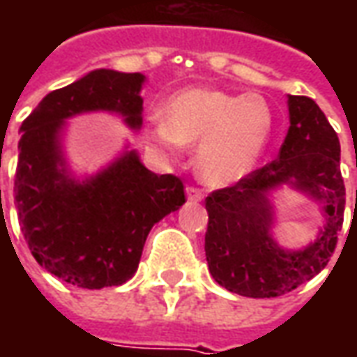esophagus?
<instances>
[{"label": "esophagus", "mask_w": 357, "mask_h": 357, "mask_svg": "<svg viewBox=\"0 0 357 357\" xmlns=\"http://www.w3.org/2000/svg\"><path fill=\"white\" fill-rule=\"evenodd\" d=\"M202 197H204V193H202L199 187H193V185L187 187V199H189V201L199 202L202 201Z\"/></svg>", "instance_id": "1"}]
</instances>
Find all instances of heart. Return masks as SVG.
I'll return each mask as SVG.
<instances>
[{
	"label": "heart",
	"mask_w": 357,
	"mask_h": 357,
	"mask_svg": "<svg viewBox=\"0 0 357 357\" xmlns=\"http://www.w3.org/2000/svg\"><path fill=\"white\" fill-rule=\"evenodd\" d=\"M273 116L260 95L208 88L174 95L143 132L149 147L176 156L181 145H199L197 170L206 183L227 185L245 178L268 145Z\"/></svg>",
	"instance_id": "heart-1"
}]
</instances>
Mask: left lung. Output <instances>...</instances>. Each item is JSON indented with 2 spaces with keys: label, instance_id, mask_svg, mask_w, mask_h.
<instances>
[{
  "label": "left lung",
  "instance_id": "left-lung-1",
  "mask_svg": "<svg viewBox=\"0 0 357 357\" xmlns=\"http://www.w3.org/2000/svg\"><path fill=\"white\" fill-rule=\"evenodd\" d=\"M289 114L291 128L275 160L206 197L204 250L210 273L241 296L273 298L310 281L329 264L344 222L337 132L306 95H289ZM279 183H292L324 201L328 225L300 253H284L268 237L271 209L263 193Z\"/></svg>",
  "mask_w": 357,
  "mask_h": 357
}]
</instances>
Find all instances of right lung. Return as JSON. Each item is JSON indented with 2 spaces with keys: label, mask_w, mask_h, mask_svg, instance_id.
Returning a JSON list of instances; mask_svg holds the SVG:
<instances>
[{
  "label": "right lung",
  "mask_w": 357,
  "mask_h": 357,
  "mask_svg": "<svg viewBox=\"0 0 357 357\" xmlns=\"http://www.w3.org/2000/svg\"><path fill=\"white\" fill-rule=\"evenodd\" d=\"M141 84L139 73L93 70L45 95L20 126L15 172L20 231L36 262L74 287L126 283L139 266L151 227L185 202L178 176H156L133 151L80 185L61 170L63 120L102 109L139 128Z\"/></svg>",
  "instance_id": "right-lung-1"
}]
</instances>
